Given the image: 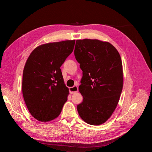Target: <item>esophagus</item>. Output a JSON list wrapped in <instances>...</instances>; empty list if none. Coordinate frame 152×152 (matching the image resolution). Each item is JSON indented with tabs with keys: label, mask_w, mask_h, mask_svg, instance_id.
<instances>
[{
	"label": "esophagus",
	"mask_w": 152,
	"mask_h": 152,
	"mask_svg": "<svg viewBox=\"0 0 152 152\" xmlns=\"http://www.w3.org/2000/svg\"><path fill=\"white\" fill-rule=\"evenodd\" d=\"M69 90H70V93L71 94H75L78 92V87L77 86H74L73 87H70Z\"/></svg>",
	"instance_id": "34e87169"
}]
</instances>
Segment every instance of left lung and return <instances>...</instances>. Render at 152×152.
I'll use <instances>...</instances> for the list:
<instances>
[{"mask_svg": "<svg viewBox=\"0 0 152 152\" xmlns=\"http://www.w3.org/2000/svg\"><path fill=\"white\" fill-rule=\"evenodd\" d=\"M83 72L79 92L83 102L77 106L85 122L98 126L112 116L123 87L122 59L117 49L98 39L77 40L74 50Z\"/></svg>", "mask_w": 152, "mask_h": 152, "instance_id": "8db88e82", "label": "left lung"}]
</instances>
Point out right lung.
Wrapping results in <instances>:
<instances>
[{
	"label": "right lung",
	"mask_w": 152,
	"mask_h": 152,
	"mask_svg": "<svg viewBox=\"0 0 152 152\" xmlns=\"http://www.w3.org/2000/svg\"><path fill=\"white\" fill-rule=\"evenodd\" d=\"M75 40L41 44L30 53L23 73L22 93L28 111L37 120L49 122L61 113L69 89L61 66L73 50Z\"/></svg>",
	"instance_id": "obj_1"
}]
</instances>
